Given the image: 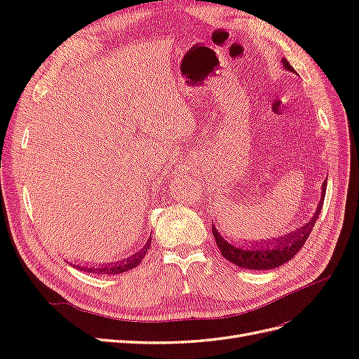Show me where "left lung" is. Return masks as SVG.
<instances>
[{
	"label": "left lung",
	"instance_id": "1",
	"mask_svg": "<svg viewBox=\"0 0 359 359\" xmlns=\"http://www.w3.org/2000/svg\"><path fill=\"white\" fill-rule=\"evenodd\" d=\"M283 62V67L290 72L295 73L290 64L286 58H281ZM325 191H327V180L322 184V193H320V201L316 211H314L311 219L298 229L292 231L283 236L273 238V240H260L253 241V244H245L244 243H229L227 238H224L219 229L212 224V235L215 238L217 247L222 252V256L229 260V262L235 264L236 266L244 268V269H257V271H266V269H274L281 265L289 262L293 259L299 250L302 248L304 243L307 241L310 232L313 231V226L318 220V215L322 210V203L325 199Z\"/></svg>",
	"mask_w": 359,
	"mask_h": 359
}]
</instances>
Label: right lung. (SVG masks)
<instances>
[{
    "instance_id": "1",
    "label": "right lung",
    "mask_w": 359,
    "mask_h": 359,
    "mask_svg": "<svg viewBox=\"0 0 359 359\" xmlns=\"http://www.w3.org/2000/svg\"><path fill=\"white\" fill-rule=\"evenodd\" d=\"M151 247V238L145 243V245L139 250L137 253H135L133 256H130L124 260H119V262H112V264H103V265H81V264H72L70 265L73 268H78L81 271H85V273H91V274H106V276H115V274H121V273H127V271L136 268L140 260L144 259V256L148 253V250Z\"/></svg>"
}]
</instances>
